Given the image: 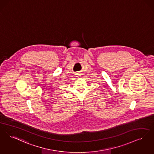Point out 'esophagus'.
Returning <instances> with one entry per match:
<instances>
[{"label": "esophagus", "mask_w": 154, "mask_h": 154, "mask_svg": "<svg viewBox=\"0 0 154 154\" xmlns=\"http://www.w3.org/2000/svg\"><path fill=\"white\" fill-rule=\"evenodd\" d=\"M76 75H76V77H80V75L79 74H76Z\"/></svg>", "instance_id": "1"}]
</instances>
